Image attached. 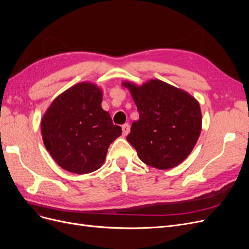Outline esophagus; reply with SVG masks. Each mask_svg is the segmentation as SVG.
<instances>
[{
	"label": "esophagus",
	"mask_w": 249,
	"mask_h": 249,
	"mask_svg": "<svg viewBox=\"0 0 249 249\" xmlns=\"http://www.w3.org/2000/svg\"><path fill=\"white\" fill-rule=\"evenodd\" d=\"M122 129H123V135H124V136H126V135L130 133V125H129V124H124L122 126Z\"/></svg>",
	"instance_id": "1"
}]
</instances>
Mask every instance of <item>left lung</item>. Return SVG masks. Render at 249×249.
Masks as SVG:
<instances>
[{
  "label": "left lung",
  "mask_w": 249,
  "mask_h": 249,
  "mask_svg": "<svg viewBox=\"0 0 249 249\" xmlns=\"http://www.w3.org/2000/svg\"><path fill=\"white\" fill-rule=\"evenodd\" d=\"M136 104L139 119L126 136L140 160L158 169H169L190 155L201 131L198 102L182 89L160 80L136 86L124 82Z\"/></svg>",
  "instance_id": "left-lung-1"
}]
</instances>
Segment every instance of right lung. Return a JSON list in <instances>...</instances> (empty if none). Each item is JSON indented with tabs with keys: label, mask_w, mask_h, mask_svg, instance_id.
I'll list each match as a JSON object with an SVG mask.
<instances>
[{
	"label": "right lung",
	"mask_w": 249,
	"mask_h": 249,
	"mask_svg": "<svg viewBox=\"0 0 249 249\" xmlns=\"http://www.w3.org/2000/svg\"><path fill=\"white\" fill-rule=\"evenodd\" d=\"M102 90L82 82L53 101L41 119L42 140L60 167L85 175L99 169L111 143L122 135L102 108Z\"/></svg>",
	"instance_id": "right-lung-1"
}]
</instances>
